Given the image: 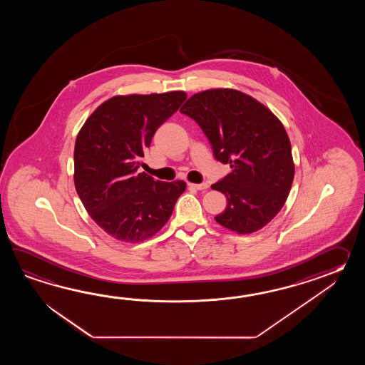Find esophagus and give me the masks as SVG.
Listing matches in <instances>:
<instances>
[{"mask_svg": "<svg viewBox=\"0 0 365 365\" xmlns=\"http://www.w3.org/2000/svg\"><path fill=\"white\" fill-rule=\"evenodd\" d=\"M189 186L193 187V189H197V190H205V189L209 187L206 182H202V184H192V182H189Z\"/></svg>", "mask_w": 365, "mask_h": 365, "instance_id": "1", "label": "esophagus"}]
</instances>
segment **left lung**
<instances>
[{"label":"left lung","mask_w":365,"mask_h":365,"mask_svg":"<svg viewBox=\"0 0 365 365\" xmlns=\"http://www.w3.org/2000/svg\"><path fill=\"white\" fill-rule=\"evenodd\" d=\"M180 112L200 125L215 159L232 168L211 185L227 198L215 220L239 235L264 228L287 201L295 176L291 143L279 118L232 88L194 93Z\"/></svg>","instance_id":"1"}]
</instances>
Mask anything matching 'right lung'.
I'll return each mask as SVG.
<instances>
[{
  "instance_id": "add662e5",
  "label": "right lung",
  "mask_w": 365,
  "mask_h": 365,
  "mask_svg": "<svg viewBox=\"0 0 365 365\" xmlns=\"http://www.w3.org/2000/svg\"><path fill=\"white\" fill-rule=\"evenodd\" d=\"M184 91L117 95L86 120L74 148V185L88 215L104 232L140 242L159 232L185 190L140 172L156 129L180 108Z\"/></svg>"
}]
</instances>
